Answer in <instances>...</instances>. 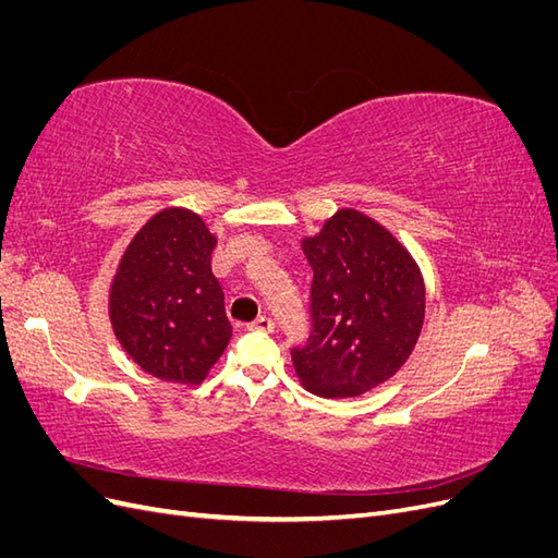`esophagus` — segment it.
I'll use <instances>...</instances> for the list:
<instances>
[{
    "label": "esophagus",
    "mask_w": 558,
    "mask_h": 558,
    "mask_svg": "<svg viewBox=\"0 0 558 558\" xmlns=\"http://www.w3.org/2000/svg\"><path fill=\"white\" fill-rule=\"evenodd\" d=\"M248 330H258V332H272L275 330V320L267 318V316H260L253 320V324H248Z\"/></svg>",
    "instance_id": "34e87169"
}]
</instances>
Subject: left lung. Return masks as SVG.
Returning <instances> with one entry per match:
<instances>
[{
	"mask_svg": "<svg viewBox=\"0 0 558 558\" xmlns=\"http://www.w3.org/2000/svg\"><path fill=\"white\" fill-rule=\"evenodd\" d=\"M312 265L305 344L291 356L320 398L361 396L391 379L424 326V279L408 248L373 218L342 209L302 242Z\"/></svg>",
	"mask_w": 558,
	"mask_h": 558,
	"instance_id": "obj_1",
	"label": "left lung"
}]
</instances>
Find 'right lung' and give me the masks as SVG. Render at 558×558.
<instances>
[{
  "mask_svg": "<svg viewBox=\"0 0 558 558\" xmlns=\"http://www.w3.org/2000/svg\"><path fill=\"white\" fill-rule=\"evenodd\" d=\"M216 238L189 209H162L134 234L111 283V326L128 356L162 381L199 384L232 326L211 272Z\"/></svg>",
  "mask_w": 558,
  "mask_h": 558,
  "instance_id": "obj_1",
  "label": "right lung"
}]
</instances>
